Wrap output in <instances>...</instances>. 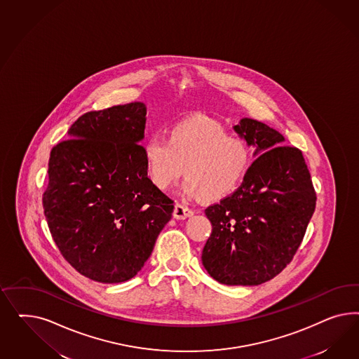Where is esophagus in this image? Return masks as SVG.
<instances>
[{"label":"esophagus","mask_w":359,"mask_h":359,"mask_svg":"<svg viewBox=\"0 0 359 359\" xmlns=\"http://www.w3.org/2000/svg\"><path fill=\"white\" fill-rule=\"evenodd\" d=\"M194 210L191 208L185 207L183 204H176L174 209V218L176 219H184V218L192 217Z\"/></svg>","instance_id":"esophagus-1"}]
</instances>
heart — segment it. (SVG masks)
<instances>
[{
    "mask_svg": "<svg viewBox=\"0 0 359 359\" xmlns=\"http://www.w3.org/2000/svg\"><path fill=\"white\" fill-rule=\"evenodd\" d=\"M147 176L161 189H167L183 174L187 196L201 195L218 200L230 195L251 164L248 142L229 135L217 122L204 116L174 123L168 137L152 134L142 146Z\"/></svg>",
    "mask_w": 359,
    "mask_h": 359,
    "instance_id": "b5f03b06",
    "label": "heart"
}]
</instances>
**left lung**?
<instances>
[{
    "label": "left lung",
    "instance_id": "1",
    "mask_svg": "<svg viewBox=\"0 0 359 359\" xmlns=\"http://www.w3.org/2000/svg\"><path fill=\"white\" fill-rule=\"evenodd\" d=\"M233 129L255 161L233 195L205 209L212 234L201 261L218 283L259 285L292 261L315 212V189L303 154L284 146L279 131L252 118Z\"/></svg>",
    "mask_w": 359,
    "mask_h": 359
}]
</instances>
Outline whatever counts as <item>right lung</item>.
Returning a JSON list of instances; mask_svg holds the SVG:
<instances>
[{
    "instance_id": "right-lung-1",
    "label": "right lung",
    "mask_w": 359,
    "mask_h": 359,
    "mask_svg": "<svg viewBox=\"0 0 359 359\" xmlns=\"http://www.w3.org/2000/svg\"><path fill=\"white\" fill-rule=\"evenodd\" d=\"M144 122L143 102L88 111L50 154L48 228L65 261L96 282L134 278L172 217L174 201L147 176Z\"/></svg>"
}]
</instances>
